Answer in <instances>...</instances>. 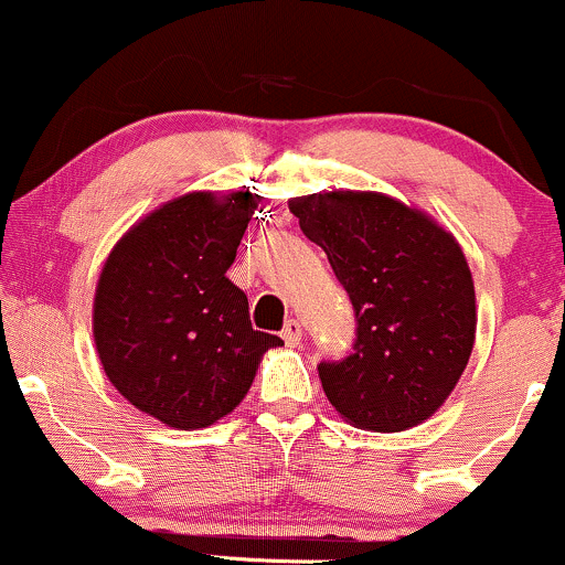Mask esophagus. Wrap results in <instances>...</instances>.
Here are the masks:
<instances>
[{"mask_svg":"<svg viewBox=\"0 0 565 565\" xmlns=\"http://www.w3.org/2000/svg\"><path fill=\"white\" fill-rule=\"evenodd\" d=\"M281 338H284V343L289 345V349H295V345H300V340H302V327H300V321L289 319L287 324H284Z\"/></svg>","mask_w":565,"mask_h":565,"instance_id":"1","label":"esophagus"}]
</instances>
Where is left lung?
Instances as JSON below:
<instances>
[{
  "mask_svg": "<svg viewBox=\"0 0 565 565\" xmlns=\"http://www.w3.org/2000/svg\"><path fill=\"white\" fill-rule=\"evenodd\" d=\"M289 212L324 249L356 316L353 351L319 364L327 399L359 429L424 424L475 345V281L458 241L383 192H313Z\"/></svg>",
  "mask_w": 565,
  "mask_h": 565,
  "instance_id": "8db88e82",
  "label": "left lung"
}]
</instances>
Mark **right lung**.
Here are the masks:
<instances>
[{
  "instance_id": "obj_1",
  "label": "right lung",
  "mask_w": 565,
  "mask_h": 565,
  "mask_svg": "<svg viewBox=\"0 0 565 565\" xmlns=\"http://www.w3.org/2000/svg\"><path fill=\"white\" fill-rule=\"evenodd\" d=\"M259 195L188 192L139 220L109 252L93 297L104 373L136 411L206 429L249 392L278 334L252 330L225 276Z\"/></svg>"
}]
</instances>
